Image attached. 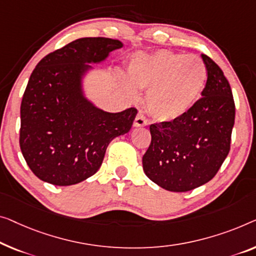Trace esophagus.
Here are the masks:
<instances>
[{
  "instance_id": "34e87169",
  "label": "esophagus",
  "mask_w": 256,
  "mask_h": 256,
  "mask_svg": "<svg viewBox=\"0 0 256 256\" xmlns=\"http://www.w3.org/2000/svg\"><path fill=\"white\" fill-rule=\"evenodd\" d=\"M134 125L136 128H139V126H144V125H147V120L146 117H144V115H142V114L139 112L138 115H136V120H134Z\"/></svg>"
}]
</instances>
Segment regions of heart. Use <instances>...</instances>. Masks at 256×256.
Segmentation results:
<instances>
[{
	"label": "heart",
	"mask_w": 256,
	"mask_h": 256,
	"mask_svg": "<svg viewBox=\"0 0 256 256\" xmlns=\"http://www.w3.org/2000/svg\"><path fill=\"white\" fill-rule=\"evenodd\" d=\"M128 72L133 85L150 90L147 110L160 122L185 116L200 98L208 76L207 66L199 57L166 49L136 56Z\"/></svg>",
	"instance_id": "1"
}]
</instances>
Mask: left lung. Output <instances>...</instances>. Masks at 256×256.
<instances>
[{"label":"left lung","instance_id":"left-lung-1","mask_svg":"<svg viewBox=\"0 0 256 256\" xmlns=\"http://www.w3.org/2000/svg\"><path fill=\"white\" fill-rule=\"evenodd\" d=\"M208 78L196 106L174 122L150 124L152 141L142 156L146 176L171 192H188L215 177L230 152L236 106L228 79L202 55Z\"/></svg>","mask_w":256,"mask_h":256}]
</instances>
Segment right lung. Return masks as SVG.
Here are the masks:
<instances>
[{"label": "right lung", "mask_w": 256, "mask_h": 256, "mask_svg": "<svg viewBox=\"0 0 256 256\" xmlns=\"http://www.w3.org/2000/svg\"><path fill=\"white\" fill-rule=\"evenodd\" d=\"M123 47L109 38H82L44 56L28 79L20 104L19 146L32 172L68 186L96 172L114 138L131 128L138 110L106 112L82 94L80 78L110 52Z\"/></svg>", "instance_id": "obj_1"}]
</instances>
